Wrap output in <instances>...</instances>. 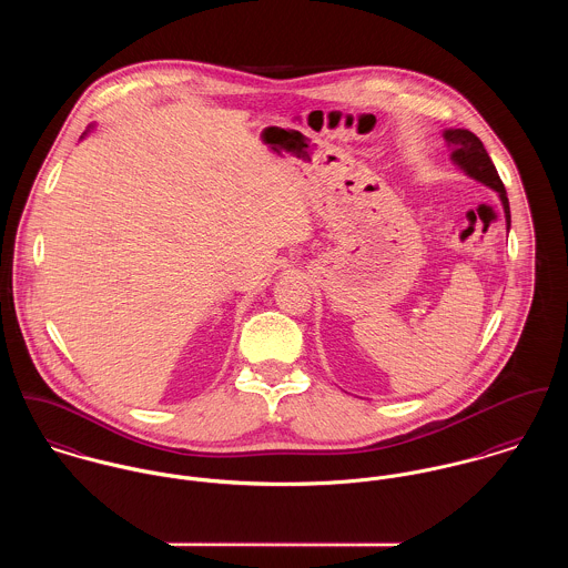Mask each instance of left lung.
I'll return each mask as SVG.
<instances>
[{
	"label": "left lung",
	"mask_w": 568,
	"mask_h": 568,
	"mask_svg": "<svg viewBox=\"0 0 568 568\" xmlns=\"http://www.w3.org/2000/svg\"><path fill=\"white\" fill-rule=\"evenodd\" d=\"M444 140L448 144V149L453 151L450 153V160L453 163L464 172L468 174L470 179L479 181L487 185L489 190H494L500 199V205H503V212H505V223H507V232H509V225H511V216H509V201H507V192H505V185L494 168V163L489 160L481 140L470 133L468 129H446L444 131Z\"/></svg>",
	"instance_id": "8db88e82"
}]
</instances>
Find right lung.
<instances>
[{
    "label": "right lung",
    "mask_w": 568,
    "mask_h": 568,
    "mask_svg": "<svg viewBox=\"0 0 568 568\" xmlns=\"http://www.w3.org/2000/svg\"><path fill=\"white\" fill-rule=\"evenodd\" d=\"M84 135H87V133H84ZM84 135H82V138H84Z\"/></svg>",
    "instance_id": "add662e5"
}]
</instances>
